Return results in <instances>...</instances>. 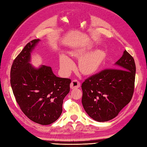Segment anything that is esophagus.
Returning a JSON list of instances; mask_svg holds the SVG:
<instances>
[{
  "instance_id": "1",
  "label": "esophagus",
  "mask_w": 147,
  "mask_h": 147,
  "mask_svg": "<svg viewBox=\"0 0 147 147\" xmlns=\"http://www.w3.org/2000/svg\"><path fill=\"white\" fill-rule=\"evenodd\" d=\"M80 82L79 81H78L76 79H74L71 82V85H70V87L71 89L80 88Z\"/></svg>"
}]
</instances>
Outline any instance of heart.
Masks as SVG:
<instances>
[{"label":"heart","instance_id":"1","mask_svg":"<svg viewBox=\"0 0 147 147\" xmlns=\"http://www.w3.org/2000/svg\"><path fill=\"white\" fill-rule=\"evenodd\" d=\"M85 51H76L72 53V55L76 57H80ZM104 59V53L102 51H96L90 52L85 55L79 61L78 67L81 73L85 75L92 74L98 69ZM60 66L61 69L69 73L74 66L73 61L66 55L62 54L60 56Z\"/></svg>","mask_w":147,"mask_h":147}]
</instances>
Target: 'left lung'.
Segmentation results:
<instances>
[{
  "instance_id": "obj_1",
  "label": "left lung",
  "mask_w": 147,
  "mask_h": 147,
  "mask_svg": "<svg viewBox=\"0 0 147 147\" xmlns=\"http://www.w3.org/2000/svg\"><path fill=\"white\" fill-rule=\"evenodd\" d=\"M115 65L117 69L102 70L82 83L83 108L96 121L116 117L132 98L136 73L133 57L124 51Z\"/></svg>"
}]
</instances>
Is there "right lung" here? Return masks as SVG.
<instances>
[{
  "instance_id": "obj_1",
  "label": "right lung",
  "mask_w": 147,
  "mask_h": 147,
  "mask_svg": "<svg viewBox=\"0 0 147 147\" xmlns=\"http://www.w3.org/2000/svg\"><path fill=\"white\" fill-rule=\"evenodd\" d=\"M39 41L35 39L28 43L14 60L11 85L23 113L36 123L48 125L61 115L71 80L57 77L50 66L42 65L35 68L30 64L31 52Z\"/></svg>"
}]
</instances>
